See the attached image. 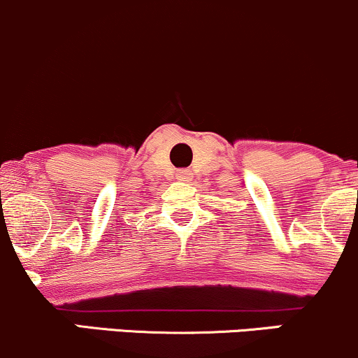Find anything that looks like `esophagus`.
Returning <instances> with one entry per match:
<instances>
[{
	"label": "esophagus",
	"instance_id": "esophagus-1",
	"mask_svg": "<svg viewBox=\"0 0 358 358\" xmlns=\"http://www.w3.org/2000/svg\"><path fill=\"white\" fill-rule=\"evenodd\" d=\"M176 178H178L180 182H190L192 173L188 170H180L178 173H176Z\"/></svg>",
	"mask_w": 358,
	"mask_h": 358
}]
</instances>
